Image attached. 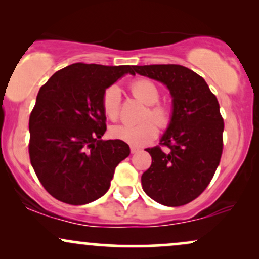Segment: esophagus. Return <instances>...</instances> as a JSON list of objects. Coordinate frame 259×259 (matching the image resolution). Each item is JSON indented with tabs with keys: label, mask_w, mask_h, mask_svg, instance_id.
Listing matches in <instances>:
<instances>
[{
	"label": "esophagus",
	"mask_w": 259,
	"mask_h": 259,
	"mask_svg": "<svg viewBox=\"0 0 259 259\" xmlns=\"http://www.w3.org/2000/svg\"><path fill=\"white\" fill-rule=\"evenodd\" d=\"M139 151H140V148H138V147H134V146L130 147V152H132L133 154L136 153V152H139Z\"/></svg>",
	"instance_id": "1"
}]
</instances>
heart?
<instances>
[{"label": "heart", "mask_w": 259, "mask_h": 259, "mask_svg": "<svg viewBox=\"0 0 259 259\" xmlns=\"http://www.w3.org/2000/svg\"><path fill=\"white\" fill-rule=\"evenodd\" d=\"M130 91L136 99L147 105L144 118L146 121L140 124H118L111 127V135L114 139L121 140L126 144L133 145L135 147L144 146L150 144L157 136L158 129L156 124L160 127H167L171 121V108L165 103H159L160 90L152 80L139 79L132 82ZM120 101L121 94L118 86H109L103 92L102 96V108L107 117L111 120L118 119L120 113ZM147 119H152L147 121Z\"/></svg>", "instance_id": "obj_1"}]
</instances>
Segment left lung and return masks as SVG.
I'll list each match as a JSON object with an SVG mask.
<instances>
[{
  "instance_id": "8db88e82",
  "label": "left lung",
  "mask_w": 259,
  "mask_h": 259,
  "mask_svg": "<svg viewBox=\"0 0 259 259\" xmlns=\"http://www.w3.org/2000/svg\"><path fill=\"white\" fill-rule=\"evenodd\" d=\"M134 70L163 82L173 97L171 121L159 142L169 152L146 148L152 164L142 174V189L163 206H184L206 190L221 162L224 121L218 100L202 76L183 65H135Z\"/></svg>"
}]
</instances>
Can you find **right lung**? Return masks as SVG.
Segmentation results:
<instances>
[{"mask_svg": "<svg viewBox=\"0 0 259 259\" xmlns=\"http://www.w3.org/2000/svg\"><path fill=\"white\" fill-rule=\"evenodd\" d=\"M134 65L74 63L56 72L40 88L29 118V156L50 195L68 204L102 197L115 167L130 154L121 140H101L106 89Z\"/></svg>", "mask_w": 259, "mask_h": 259, "instance_id": "obj_1", "label": "right lung"}]
</instances>
